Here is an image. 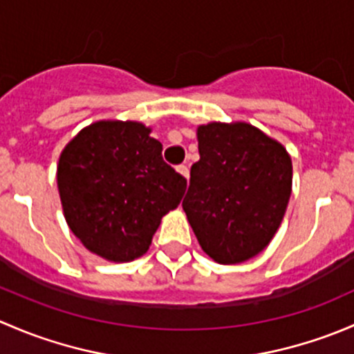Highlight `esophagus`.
<instances>
[{
    "mask_svg": "<svg viewBox=\"0 0 354 354\" xmlns=\"http://www.w3.org/2000/svg\"><path fill=\"white\" fill-rule=\"evenodd\" d=\"M176 171H178V173L181 174V176L187 178V180H188V176H190V171H188V166H187V164H181V166H178V167H176Z\"/></svg>",
    "mask_w": 354,
    "mask_h": 354,
    "instance_id": "obj_1",
    "label": "esophagus"
}]
</instances>
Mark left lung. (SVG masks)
Here are the masks:
<instances>
[{
  "label": "left lung",
  "mask_w": 354,
  "mask_h": 354,
  "mask_svg": "<svg viewBox=\"0 0 354 354\" xmlns=\"http://www.w3.org/2000/svg\"><path fill=\"white\" fill-rule=\"evenodd\" d=\"M183 210L203 252L233 266L259 255L279 230L292 185L283 144L245 121L200 124Z\"/></svg>",
  "instance_id": "left-lung-1"
}]
</instances>
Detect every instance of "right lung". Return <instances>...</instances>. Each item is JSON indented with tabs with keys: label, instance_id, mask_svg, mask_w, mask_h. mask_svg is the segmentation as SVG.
<instances>
[{
	"label": "right lung",
	"instance_id": "add662e5",
	"mask_svg": "<svg viewBox=\"0 0 354 354\" xmlns=\"http://www.w3.org/2000/svg\"><path fill=\"white\" fill-rule=\"evenodd\" d=\"M151 131L140 121H95L59 156L56 180L68 227L109 262L144 255L160 219L187 190V180L164 162L162 144Z\"/></svg>",
	"mask_w": 354,
	"mask_h": 354
}]
</instances>
